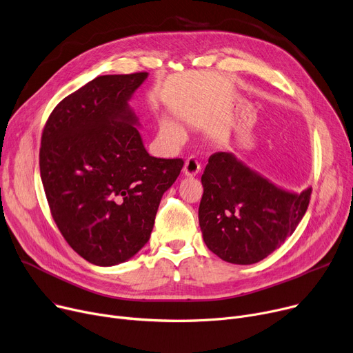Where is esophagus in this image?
I'll return each mask as SVG.
<instances>
[{
  "label": "esophagus",
  "instance_id": "34e87169",
  "mask_svg": "<svg viewBox=\"0 0 353 353\" xmlns=\"http://www.w3.org/2000/svg\"><path fill=\"white\" fill-rule=\"evenodd\" d=\"M201 169V164L196 156H190L184 163V173L187 176H196Z\"/></svg>",
  "mask_w": 353,
  "mask_h": 353
}]
</instances>
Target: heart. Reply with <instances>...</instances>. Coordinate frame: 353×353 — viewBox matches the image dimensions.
<instances>
[{
	"mask_svg": "<svg viewBox=\"0 0 353 353\" xmlns=\"http://www.w3.org/2000/svg\"><path fill=\"white\" fill-rule=\"evenodd\" d=\"M163 132L166 133V134H169V136H172V137H179L180 136L179 129L176 126H173L172 123H164L163 125Z\"/></svg>",
	"mask_w": 353,
	"mask_h": 353,
	"instance_id": "1",
	"label": "heart"
}]
</instances>
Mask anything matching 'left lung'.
<instances>
[{
    "mask_svg": "<svg viewBox=\"0 0 353 353\" xmlns=\"http://www.w3.org/2000/svg\"><path fill=\"white\" fill-rule=\"evenodd\" d=\"M201 183L199 221L204 243L221 260L240 265L261 261L284 244L312 193L279 189L225 152L208 157Z\"/></svg>",
    "mask_w": 353,
    "mask_h": 353,
    "instance_id": "1",
    "label": "left lung"
}]
</instances>
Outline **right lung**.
I'll return each mask as SVG.
<instances>
[{"instance_id":"add662e5","label":"right lung","mask_w":353,"mask_h":353,"mask_svg":"<svg viewBox=\"0 0 353 353\" xmlns=\"http://www.w3.org/2000/svg\"><path fill=\"white\" fill-rule=\"evenodd\" d=\"M148 72L98 77L62 99L46 121L39 172L51 216L86 261L116 265L150 239L163 193L183 159L150 156L128 101Z\"/></svg>"}]
</instances>
